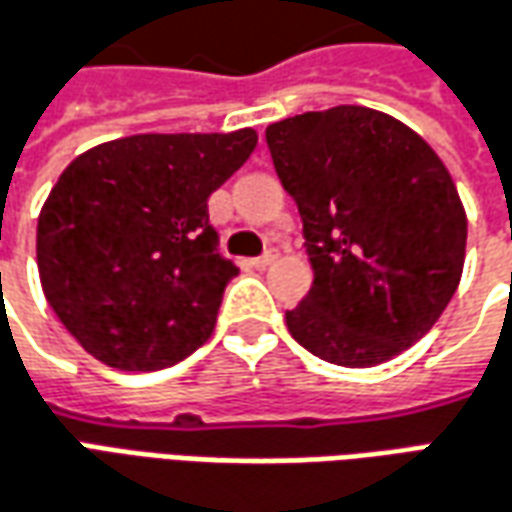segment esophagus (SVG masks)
<instances>
[{"label": "esophagus", "instance_id": "34e87169", "mask_svg": "<svg viewBox=\"0 0 512 512\" xmlns=\"http://www.w3.org/2000/svg\"><path fill=\"white\" fill-rule=\"evenodd\" d=\"M274 260H277V252H266V255H260L252 260V266L255 268H268L274 266Z\"/></svg>", "mask_w": 512, "mask_h": 512}]
</instances>
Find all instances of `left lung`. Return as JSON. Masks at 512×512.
Masks as SVG:
<instances>
[{"instance_id":"8db88e82","label":"left lung","mask_w":512,"mask_h":512,"mask_svg":"<svg viewBox=\"0 0 512 512\" xmlns=\"http://www.w3.org/2000/svg\"><path fill=\"white\" fill-rule=\"evenodd\" d=\"M313 288L285 313L327 363L380 366L421 341L455 296L468 221L443 160L407 124L360 105L268 124Z\"/></svg>"}]
</instances>
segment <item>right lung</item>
<instances>
[{"instance_id":"1","label":"right lung","mask_w":512,"mask_h":512,"mask_svg":"<svg viewBox=\"0 0 512 512\" xmlns=\"http://www.w3.org/2000/svg\"><path fill=\"white\" fill-rule=\"evenodd\" d=\"M235 132H144L74 157L38 216V274L82 349L119 371L174 366L210 338L227 282L207 196L255 152Z\"/></svg>"}]
</instances>
